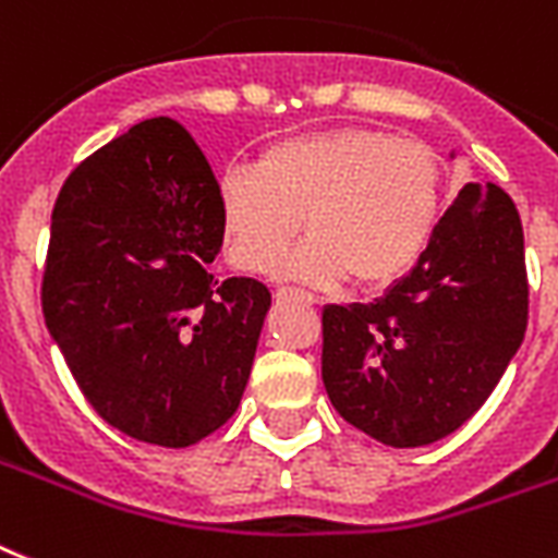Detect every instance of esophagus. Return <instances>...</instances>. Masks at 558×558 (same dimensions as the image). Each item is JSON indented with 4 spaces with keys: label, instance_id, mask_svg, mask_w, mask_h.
Instances as JSON below:
<instances>
[{
    "label": "esophagus",
    "instance_id": "34e87169",
    "mask_svg": "<svg viewBox=\"0 0 558 558\" xmlns=\"http://www.w3.org/2000/svg\"><path fill=\"white\" fill-rule=\"evenodd\" d=\"M276 300H296L305 302V305H316L314 293L300 291V288H276Z\"/></svg>",
    "mask_w": 558,
    "mask_h": 558
}]
</instances>
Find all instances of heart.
Returning <instances> with one entry per match:
<instances>
[{
	"label": "heart",
	"instance_id": "1",
	"mask_svg": "<svg viewBox=\"0 0 558 558\" xmlns=\"http://www.w3.org/2000/svg\"><path fill=\"white\" fill-rule=\"evenodd\" d=\"M218 235L230 265L267 274L305 227L279 274L360 288L403 279L444 216V169L417 141L372 126H333L265 146L253 167L216 184Z\"/></svg>",
	"mask_w": 558,
	"mask_h": 558
}]
</instances>
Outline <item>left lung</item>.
I'll use <instances>...</instances> for the list:
<instances>
[{
  "mask_svg": "<svg viewBox=\"0 0 558 558\" xmlns=\"http://www.w3.org/2000/svg\"><path fill=\"white\" fill-rule=\"evenodd\" d=\"M527 328L519 209L466 184L429 251L368 305L323 311V383L333 409L386 447H426L478 412Z\"/></svg>",
  "mask_w": 558,
  "mask_h": 558,
  "instance_id": "left-lung-1",
  "label": "left lung"
}]
</instances>
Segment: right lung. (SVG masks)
<instances>
[{
    "label": "right lung",
    "instance_id": "obj_1",
    "mask_svg": "<svg viewBox=\"0 0 558 558\" xmlns=\"http://www.w3.org/2000/svg\"><path fill=\"white\" fill-rule=\"evenodd\" d=\"M216 175L172 118L88 155L51 216L43 314L102 421L193 447L242 403L270 291L209 270L221 251Z\"/></svg>",
    "mask_w": 558,
    "mask_h": 558
}]
</instances>
